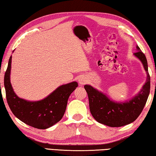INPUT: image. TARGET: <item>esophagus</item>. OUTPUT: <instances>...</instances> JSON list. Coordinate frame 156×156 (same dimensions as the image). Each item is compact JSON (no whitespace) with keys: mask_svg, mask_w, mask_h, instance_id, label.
Returning a JSON list of instances; mask_svg holds the SVG:
<instances>
[{"mask_svg":"<svg viewBox=\"0 0 156 156\" xmlns=\"http://www.w3.org/2000/svg\"><path fill=\"white\" fill-rule=\"evenodd\" d=\"M86 82H87V80H86L85 78L83 77V76H82V77H80V78H79V79H78V83H79V84H80V85H83V84H85Z\"/></svg>","mask_w":156,"mask_h":156,"instance_id":"34e87169","label":"esophagus"}]
</instances>
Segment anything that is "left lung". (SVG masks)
Instances as JSON below:
<instances>
[{"label": "left lung", "instance_id": "left-lung-1", "mask_svg": "<svg viewBox=\"0 0 156 156\" xmlns=\"http://www.w3.org/2000/svg\"><path fill=\"white\" fill-rule=\"evenodd\" d=\"M137 49L138 51L134 55L142 61L147 73V78L142 90L130 101L117 103L90 85L84 86L88 95L90 112L98 122L112 127L125 126L135 121L143 110L150 92V76L146 56L139 47Z\"/></svg>", "mask_w": 156, "mask_h": 156}]
</instances>
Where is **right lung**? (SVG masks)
Returning a JSON list of instances; mask_svg holds the SVG:
<instances>
[{"mask_svg": "<svg viewBox=\"0 0 156 156\" xmlns=\"http://www.w3.org/2000/svg\"><path fill=\"white\" fill-rule=\"evenodd\" d=\"M12 56L5 73L4 85L7 102L16 117L27 125L39 129H45L62 119L70 94L78 87L76 82L62 85L46 98L30 102L19 98L13 91L10 83Z\"/></svg>", "mask_w": 156, "mask_h": 156, "instance_id": "1", "label": "right lung"}]
</instances>
